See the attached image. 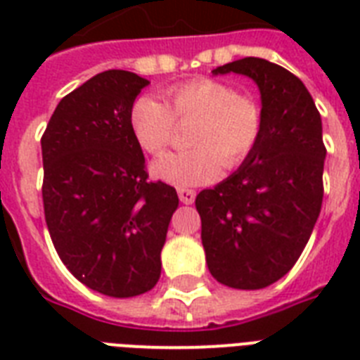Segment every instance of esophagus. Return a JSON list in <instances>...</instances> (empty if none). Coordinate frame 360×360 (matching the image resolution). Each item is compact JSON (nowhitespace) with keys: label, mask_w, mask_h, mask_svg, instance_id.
<instances>
[{"label":"esophagus","mask_w":360,"mask_h":360,"mask_svg":"<svg viewBox=\"0 0 360 360\" xmlns=\"http://www.w3.org/2000/svg\"><path fill=\"white\" fill-rule=\"evenodd\" d=\"M177 194H179L181 202L186 203V205H191L196 200V192L192 191V188H177Z\"/></svg>","instance_id":"esophagus-1"}]
</instances>
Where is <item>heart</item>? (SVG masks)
<instances>
[{
	"instance_id": "obj_1",
	"label": "heart",
	"mask_w": 360,
	"mask_h": 360,
	"mask_svg": "<svg viewBox=\"0 0 360 360\" xmlns=\"http://www.w3.org/2000/svg\"><path fill=\"white\" fill-rule=\"evenodd\" d=\"M186 151L155 164V175L177 186L207 185L220 169H236L250 157L262 134V108L252 97L214 78H196L169 87L166 103L141 95L129 110L130 132L153 157L166 153L177 123H191Z\"/></svg>"
}]
</instances>
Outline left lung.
<instances>
[{"label": "left lung", "instance_id": "1", "mask_svg": "<svg viewBox=\"0 0 360 360\" xmlns=\"http://www.w3.org/2000/svg\"><path fill=\"white\" fill-rule=\"evenodd\" d=\"M213 72L256 82L263 123L236 174L196 196L205 259L220 284L262 290L295 265L321 211V117L304 84L267 59H237Z\"/></svg>", "mask_w": 360, "mask_h": 360}]
</instances>
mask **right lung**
<instances>
[{
	"instance_id": "right-lung-1",
	"label": "right lung",
	"mask_w": 360,
	"mask_h": 360,
	"mask_svg": "<svg viewBox=\"0 0 360 360\" xmlns=\"http://www.w3.org/2000/svg\"><path fill=\"white\" fill-rule=\"evenodd\" d=\"M149 82L104 70L61 98L42 146V203L58 256L87 288L110 297L146 293L179 205L174 186L149 181L129 110Z\"/></svg>"
}]
</instances>
